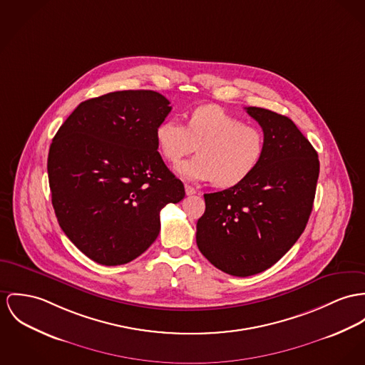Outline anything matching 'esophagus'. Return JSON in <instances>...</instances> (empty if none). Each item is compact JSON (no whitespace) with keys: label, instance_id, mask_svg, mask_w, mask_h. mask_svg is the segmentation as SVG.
Listing matches in <instances>:
<instances>
[{"label":"esophagus","instance_id":"1","mask_svg":"<svg viewBox=\"0 0 365 365\" xmlns=\"http://www.w3.org/2000/svg\"><path fill=\"white\" fill-rule=\"evenodd\" d=\"M185 192H186V195L187 196H192V195H196V189L193 187V186H190V185H185Z\"/></svg>","mask_w":365,"mask_h":365}]
</instances>
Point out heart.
<instances>
[{
	"instance_id": "heart-1",
	"label": "heart",
	"mask_w": 365,
	"mask_h": 365,
	"mask_svg": "<svg viewBox=\"0 0 365 365\" xmlns=\"http://www.w3.org/2000/svg\"><path fill=\"white\" fill-rule=\"evenodd\" d=\"M157 147L170 164L196 148L195 158L176 170L186 178L212 180L218 187L245 182L262 161L265 136L218 106H200L187 115L186 126L165 119L155 128Z\"/></svg>"
}]
</instances>
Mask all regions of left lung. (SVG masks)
Listing matches in <instances>:
<instances>
[{
    "label": "left lung",
    "mask_w": 365,
    "mask_h": 365,
    "mask_svg": "<svg viewBox=\"0 0 365 365\" xmlns=\"http://www.w3.org/2000/svg\"><path fill=\"white\" fill-rule=\"evenodd\" d=\"M262 128L265 154L242 183L204 195L198 250L218 269L250 277L271 268L309 222L319 175L318 154L292 119L247 107Z\"/></svg>",
    "instance_id": "obj_1"
}]
</instances>
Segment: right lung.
I'll return each instance as SVG.
<instances>
[{"label": "right lung", "mask_w": 365, "mask_h": 365, "mask_svg": "<svg viewBox=\"0 0 365 365\" xmlns=\"http://www.w3.org/2000/svg\"><path fill=\"white\" fill-rule=\"evenodd\" d=\"M153 90H123L78 106L50 145L47 170L56 220L101 265H122L160 233V211L185 197L157 151L155 128L170 113Z\"/></svg>", "instance_id": "obj_1"}]
</instances>
